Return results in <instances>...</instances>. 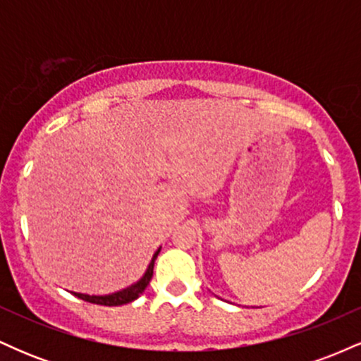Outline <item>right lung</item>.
Masks as SVG:
<instances>
[{
    "instance_id": "1",
    "label": "right lung",
    "mask_w": 361,
    "mask_h": 361,
    "mask_svg": "<svg viewBox=\"0 0 361 361\" xmlns=\"http://www.w3.org/2000/svg\"><path fill=\"white\" fill-rule=\"evenodd\" d=\"M161 247H157V251L152 255V259L149 261L146 271L144 275L140 276L137 281H134L128 287L117 290L114 293H106V295H88V293H80V292H71L73 295H76L78 299H82L86 302H91V304H98V305H109V307H114V305H123L128 304V302H134L135 299H139L140 295L144 293V290L147 288L149 281L152 279V270H154V261L159 255Z\"/></svg>"
}]
</instances>
